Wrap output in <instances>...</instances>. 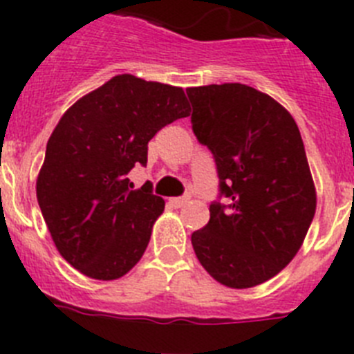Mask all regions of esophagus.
Returning <instances> with one entry per match:
<instances>
[{"mask_svg":"<svg viewBox=\"0 0 354 354\" xmlns=\"http://www.w3.org/2000/svg\"><path fill=\"white\" fill-rule=\"evenodd\" d=\"M187 196H175V198H170V205L171 207H175V209H179V207H183L184 204H186L187 202Z\"/></svg>","mask_w":354,"mask_h":354,"instance_id":"obj_1","label":"esophagus"}]
</instances>
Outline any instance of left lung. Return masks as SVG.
<instances>
[{
	"mask_svg": "<svg viewBox=\"0 0 354 354\" xmlns=\"http://www.w3.org/2000/svg\"><path fill=\"white\" fill-rule=\"evenodd\" d=\"M196 140L216 161L220 196L192 234L214 280L248 289L273 278L301 248L315 214V187L301 134L273 97L248 84L186 90Z\"/></svg>",
	"mask_w": 354,
	"mask_h": 354,
	"instance_id": "left-lung-1",
	"label": "left lung"
}]
</instances>
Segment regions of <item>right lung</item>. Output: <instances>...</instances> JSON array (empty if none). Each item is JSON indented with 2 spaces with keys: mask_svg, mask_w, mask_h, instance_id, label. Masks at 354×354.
<instances>
[{
  "mask_svg": "<svg viewBox=\"0 0 354 354\" xmlns=\"http://www.w3.org/2000/svg\"><path fill=\"white\" fill-rule=\"evenodd\" d=\"M189 115L179 86L120 74L81 97L46 147L37 200L62 257L95 280H117L142 259L165 200L127 174L149 142Z\"/></svg>",
  "mask_w": 354,
  "mask_h": 354,
  "instance_id": "add662e5",
  "label": "right lung"
}]
</instances>
